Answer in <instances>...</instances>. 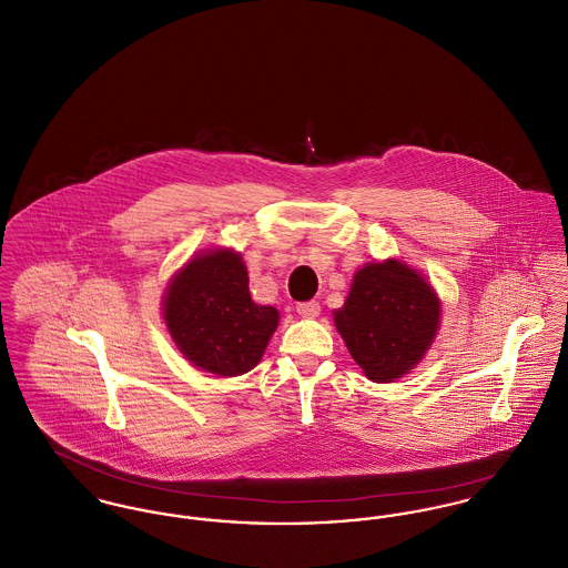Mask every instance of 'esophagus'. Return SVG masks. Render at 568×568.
I'll use <instances>...</instances> for the list:
<instances>
[{
  "mask_svg": "<svg viewBox=\"0 0 568 568\" xmlns=\"http://www.w3.org/2000/svg\"><path fill=\"white\" fill-rule=\"evenodd\" d=\"M296 311H298V315H303V317H317L320 311H322V306H320L317 301H308V303H298Z\"/></svg>",
  "mask_w": 568,
  "mask_h": 568,
  "instance_id": "34e87169",
  "label": "esophagus"
}]
</instances>
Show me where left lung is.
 <instances>
[{"label":"left lung","instance_id":"1","mask_svg":"<svg viewBox=\"0 0 568 568\" xmlns=\"http://www.w3.org/2000/svg\"><path fill=\"white\" fill-rule=\"evenodd\" d=\"M352 358L374 383L408 374L433 346L440 301L424 274L397 260L367 263L333 313Z\"/></svg>","mask_w":568,"mask_h":568}]
</instances>
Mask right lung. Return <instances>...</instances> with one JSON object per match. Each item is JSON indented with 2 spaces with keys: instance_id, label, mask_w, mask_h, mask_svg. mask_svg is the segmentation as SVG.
Wrapping results in <instances>:
<instances>
[{
  "instance_id": "right-lung-1",
  "label": "right lung",
  "mask_w": 568,
  "mask_h": 568,
  "mask_svg": "<svg viewBox=\"0 0 568 568\" xmlns=\"http://www.w3.org/2000/svg\"><path fill=\"white\" fill-rule=\"evenodd\" d=\"M162 306L176 348L216 376L251 372L278 326V311L251 298L246 263L231 248L194 255L173 276Z\"/></svg>"
}]
</instances>
